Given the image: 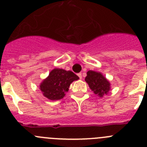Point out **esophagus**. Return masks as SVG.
<instances>
[{
  "mask_svg": "<svg viewBox=\"0 0 147 147\" xmlns=\"http://www.w3.org/2000/svg\"><path fill=\"white\" fill-rule=\"evenodd\" d=\"M78 76L79 77V79H82V73H79V74H78Z\"/></svg>",
  "mask_w": 147,
  "mask_h": 147,
  "instance_id": "esophagus-1",
  "label": "esophagus"
}]
</instances>
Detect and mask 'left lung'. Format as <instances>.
<instances>
[{
  "label": "left lung",
  "instance_id": "1",
  "mask_svg": "<svg viewBox=\"0 0 147 147\" xmlns=\"http://www.w3.org/2000/svg\"><path fill=\"white\" fill-rule=\"evenodd\" d=\"M86 74L87 76L85 78V81L94 93L100 97L107 94L110 89V83L100 73L89 71Z\"/></svg>",
  "mask_w": 147,
  "mask_h": 147
}]
</instances>
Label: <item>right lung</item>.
Wrapping results in <instances>:
<instances>
[{"label": "right lung", "instance_id": "1", "mask_svg": "<svg viewBox=\"0 0 147 147\" xmlns=\"http://www.w3.org/2000/svg\"><path fill=\"white\" fill-rule=\"evenodd\" d=\"M79 78L71 71L55 68L40 85L43 95L51 100H58L65 96L70 84Z\"/></svg>", "mask_w": 147, "mask_h": 147}]
</instances>
